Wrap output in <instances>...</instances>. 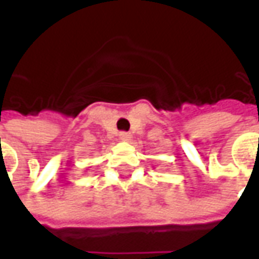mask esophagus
I'll return each mask as SVG.
<instances>
[{
    "label": "esophagus",
    "mask_w": 259,
    "mask_h": 259,
    "mask_svg": "<svg viewBox=\"0 0 259 259\" xmlns=\"http://www.w3.org/2000/svg\"><path fill=\"white\" fill-rule=\"evenodd\" d=\"M119 139L122 141H130L132 136H130L129 133H126V132H120V133H119Z\"/></svg>",
    "instance_id": "34e87169"
}]
</instances>
